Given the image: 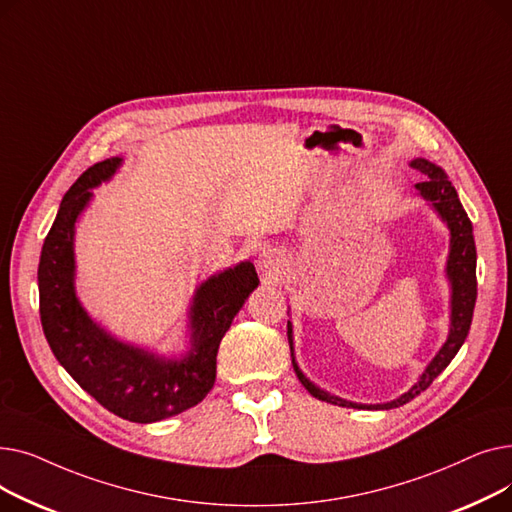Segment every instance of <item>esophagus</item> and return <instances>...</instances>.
<instances>
[{
	"instance_id": "1",
	"label": "esophagus",
	"mask_w": 512,
	"mask_h": 512,
	"mask_svg": "<svg viewBox=\"0 0 512 512\" xmlns=\"http://www.w3.org/2000/svg\"><path fill=\"white\" fill-rule=\"evenodd\" d=\"M257 267H259V272H261L265 278L278 280V278H282V274L286 272V257L282 255V251L267 247V249H263V251L259 253Z\"/></svg>"
}]
</instances>
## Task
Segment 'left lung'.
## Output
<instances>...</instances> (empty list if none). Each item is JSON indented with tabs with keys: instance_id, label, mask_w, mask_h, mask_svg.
Wrapping results in <instances>:
<instances>
[{
	"instance_id": "8db88e82",
	"label": "left lung",
	"mask_w": 512,
	"mask_h": 512,
	"mask_svg": "<svg viewBox=\"0 0 512 512\" xmlns=\"http://www.w3.org/2000/svg\"><path fill=\"white\" fill-rule=\"evenodd\" d=\"M411 168L419 170L425 176L423 182L415 184L419 197L432 205V209L438 213V218L446 224L450 232V251L446 259V270H444L446 280L450 284V328H448L446 342L442 344L436 357L427 363V367L419 375V380L405 394H400L390 402H380V405H363V402H353L321 390L307 378V375L301 371L297 359H294L292 324L288 321V344H290L294 373H297L299 382L307 388L311 396H315L317 400L330 402V405H338L346 409H367V411H388V409L407 405L409 400H413L423 390H427L429 384H432L448 367V363L454 359L456 353H459V348L463 346L469 334L475 299H477V278H475L477 251H475L471 220L467 218V211L463 209L459 195H456L452 182L448 180L446 172L440 166L432 164V161H427L423 157H415L411 161Z\"/></svg>"
}]
</instances>
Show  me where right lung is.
Here are the masks:
<instances>
[{
    "mask_svg": "<svg viewBox=\"0 0 512 512\" xmlns=\"http://www.w3.org/2000/svg\"><path fill=\"white\" fill-rule=\"evenodd\" d=\"M122 164L124 157L99 161L64 195L41 249L39 313L51 353L80 388L122 419L153 423L199 405L213 388L220 342L259 278L251 261H240L201 282L188 305L180 357L124 342L97 324L76 294V222L93 188L112 180Z\"/></svg>",
    "mask_w": 512,
    "mask_h": 512,
    "instance_id": "obj_1",
    "label": "right lung"
}]
</instances>
